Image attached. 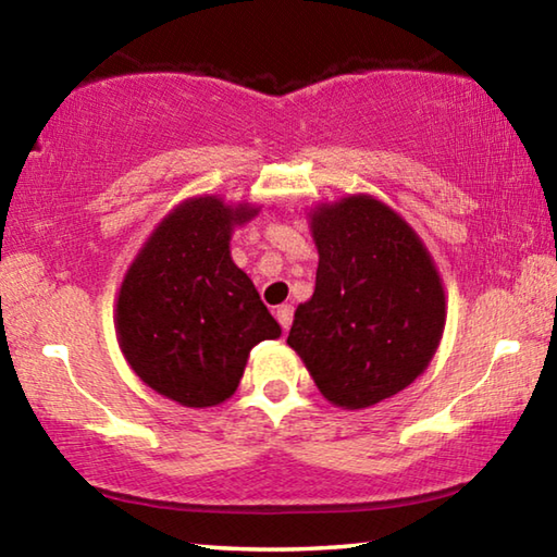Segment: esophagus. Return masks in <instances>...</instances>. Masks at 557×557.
Returning <instances> with one entry per match:
<instances>
[{
  "label": "esophagus",
  "instance_id": "esophagus-1",
  "mask_svg": "<svg viewBox=\"0 0 557 557\" xmlns=\"http://www.w3.org/2000/svg\"><path fill=\"white\" fill-rule=\"evenodd\" d=\"M275 317H277V322H280V326L287 329L292 326V319H295V309H292L289 305H282V307H277V312H275Z\"/></svg>",
  "mask_w": 557,
  "mask_h": 557
}]
</instances>
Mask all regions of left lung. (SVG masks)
Instances as JSON below:
<instances>
[{
	"label": "left lung",
	"instance_id": "obj_1",
	"mask_svg": "<svg viewBox=\"0 0 557 557\" xmlns=\"http://www.w3.org/2000/svg\"><path fill=\"white\" fill-rule=\"evenodd\" d=\"M317 287L287 344L338 408H369L428 369L445 326V289L414 231L371 196L312 215Z\"/></svg>",
	"mask_w": 557,
	"mask_h": 557
}]
</instances>
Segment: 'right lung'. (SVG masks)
Wrapping results in <instances>:
<instances>
[{"label":"right lung","mask_w":557,"mask_h":557,"mask_svg":"<svg viewBox=\"0 0 557 557\" xmlns=\"http://www.w3.org/2000/svg\"><path fill=\"white\" fill-rule=\"evenodd\" d=\"M256 213L248 206L228 209L215 196L182 203L159 223L122 282V354L149 388L186 408L231 398L250 348L280 336L228 250L233 225Z\"/></svg>","instance_id":"obj_1"}]
</instances>
